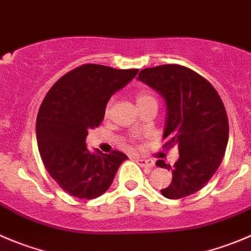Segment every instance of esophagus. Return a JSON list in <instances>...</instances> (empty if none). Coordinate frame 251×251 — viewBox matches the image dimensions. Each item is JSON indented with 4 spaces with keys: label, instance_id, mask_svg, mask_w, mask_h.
Returning <instances> with one entry per match:
<instances>
[{
    "label": "esophagus",
    "instance_id": "obj_1",
    "mask_svg": "<svg viewBox=\"0 0 251 251\" xmlns=\"http://www.w3.org/2000/svg\"><path fill=\"white\" fill-rule=\"evenodd\" d=\"M137 163H139L140 166H142V167H149V168H152L154 166L153 161L151 160H145V158H137Z\"/></svg>",
    "mask_w": 251,
    "mask_h": 251
}]
</instances>
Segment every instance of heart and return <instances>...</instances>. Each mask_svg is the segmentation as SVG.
Returning a JSON list of instances; mask_svg holds the SVG:
<instances>
[{
  "instance_id": "heart-1",
  "label": "heart",
  "mask_w": 251,
  "mask_h": 251,
  "mask_svg": "<svg viewBox=\"0 0 251 251\" xmlns=\"http://www.w3.org/2000/svg\"><path fill=\"white\" fill-rule=\"evenodd\" d=\"M153 100H156L153 97V94L149 90H142V91H139V93L136 94L137 106L141 104H145V102H147V101H153ZM111 105H112V100H109L106 104V106H105V115H109L110 110H111Z\"/></svg>"
}]
</instances>
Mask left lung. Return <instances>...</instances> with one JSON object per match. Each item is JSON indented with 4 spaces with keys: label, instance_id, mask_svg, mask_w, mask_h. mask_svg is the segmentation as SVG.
<instances>
[{
    "label": "left lung",
    "instance_id": "8db88e82",
    "mask_svg": "<svg viewBox=\"0 0 251 251\" xmlns=\"http://www.w3.org/2000/svg\"><path fill=\"white\" fill-rule=\"evenodd\" d=\"M137 79L165 99V147H178L175 165L156 163L172 171V182L161 193L168 200L191 196L212 178L226 153L229 125L223 101L207 79L178 64L146 68Z\"/></svg>",
    "mask_w": 251,
    "mask_h": 251
}]
</instances>
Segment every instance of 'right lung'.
I'll use <instances>...</instances> for the list:
<instances>
[{
    "label": "right lung",
    "instance_id": "right-lung-1",
    "mask_svg": "<svg viewBox=\"0 0 251 251\" xmlns=\"http://www.w3.org/2000/svg\"><path fill=\"white\" fill-rule=\"evenodd\" d=\"M137 69L84 64L63 75L47 93L36 131L44 167L60 188L80 200L101 196L127 156L120 151L90 152L88 131L104 119L112 94L130 83Z\"/></svg>",
    "mask_w": 251,
    "mask_h": 251
}]
</instances>
